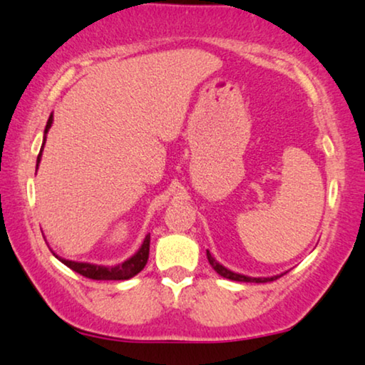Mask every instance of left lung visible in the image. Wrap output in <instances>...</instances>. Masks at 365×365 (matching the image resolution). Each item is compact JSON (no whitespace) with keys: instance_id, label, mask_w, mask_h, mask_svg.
<instances>
[{"instance_id":"1","label":"left lung","mask_w":365,"mask_h":365,"mask_svg":"<svg viewBox=\"0 0 365 365\" xmlns=\"http://www.w3.org/2000/svg\"><path fill=\"white\" fill-rule=\"evenodd\" d=\"M207 259H208V262H210V265L213 267V270H215L218 275L225 277V279H228V280H235V282H255V284H265V282L277 280V279H279V277H282V275L285 274V272H284V274L274 275V277H247V275L237 274V272L228 270L227 267H223L222 264H218V262L215 260V257H213L208 250H207Z\"/></svg>"}]
</instances>
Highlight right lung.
Wrapping results in <instances>:
<instances>
[{
  "label": "right lung",
  "mask_w": 365,
  "mask_h": 365,
  "mask_svg": "<svg viewBox=\"0 0 365 365\" xmlns=\"http://www.w3.org/2000/svg\"><path fill=\"white\" fill-rule=\"evenodd\" d=\"M51 125H53V113L50 115V118H48V121H46L45 137H43V145H41L40 155H38V158H36V170H38V165H40V162H41L43 147H45V143H46V133H48V130L51 128ZM148 254H150V233L147 237H145L142 247H140V249L135 252V254L130 257V259H126L123 264H118V265H113V267L88 264V262L66 260V259H63V257L56 255V254H53V255H55L56 259L61 262V264H65L66 267H70L71 270H75L76 274L88 277V279H93V280H128V279H132V277L137 275L138 272L143 270V267L147 265V262H148Z\"/></svg>",
  "instance_id": "obj_1"
}]
</instances>
